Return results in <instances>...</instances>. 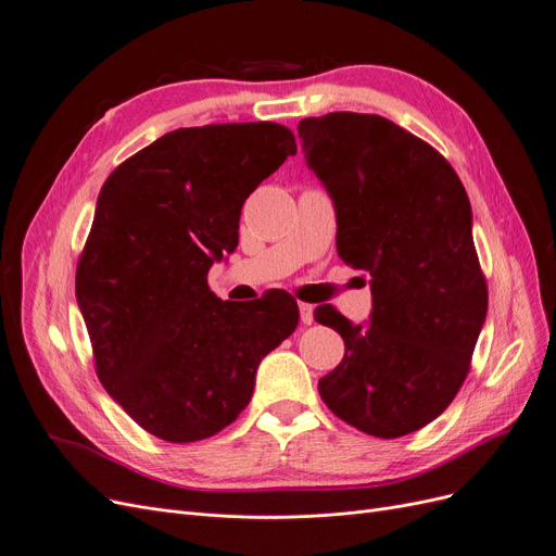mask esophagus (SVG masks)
I'll use <instances>...</instances> for the list:
<instances>
[{
  "mask_svg": "<svg viewBox=\"0 0 556 556\" xmlns=\"http://www.w3.org/2000/svg\"><path fill=\"white\" fill-rule=\"evenodd\" d=\"M300 320L304 325H312L314 323V304H306V302H300Z\"/></svg>",
  "mask_w": 556,
  "mask_h": 556,
  "instance_id": "esophagus-1",
  "label": "esophagus"
}]
</instances>
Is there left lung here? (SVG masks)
<instances>
[{"label": "left lung", "mask_w": 556, "mask_h": 556, "mask_svg": "<svg viewBox=\"0 0 556 556\" xmlns=\"http://www.w3.org/2000/svg\"><path fill=\"white\" fill-rule=\"evenodd\" d=\"M298 132L334 201L339 256L374 293L366 325L314 312L345 343L320 399L366 435L415 433L456 399L488 312L467 192L440 151L378 114L302 118Z\"/></svg>", "instance_id": "1"}]
</instances>
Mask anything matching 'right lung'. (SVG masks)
Listing matches in <instances>:
<instances>
[{
  "instance_id": "right-lung-1",
  "label": "right lung",
  "mask_w": 556,
  "mask_h": 556,
  "mask_svg": "<svg viewBox=\"0 0 556 556\" xmlns=\"http://www.w3.org/2000/svg\"><path fill=\"white\" fill-rule=\"evenodd\" d=\"M279 123L180 128L110 174L77 261L96 374L147 433L199 442L233 424L261 359L300 320L289 293L222 302L208 270L233 252L244 199L295 155Z\"/></svg>"
}]
</instances>
